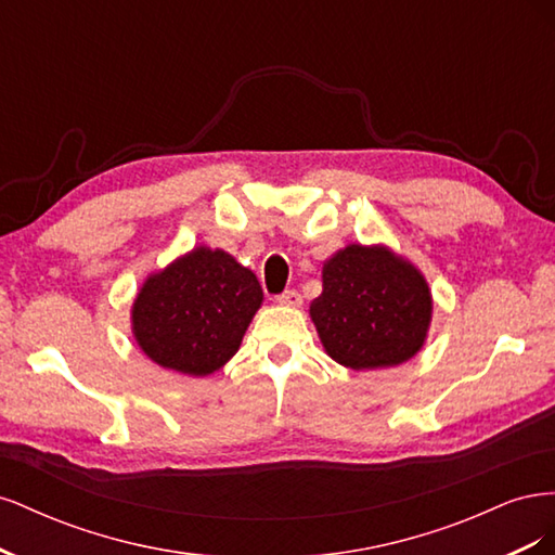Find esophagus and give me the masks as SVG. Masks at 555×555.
Returning a JSON list of instances; mask_svg holds the SVG:
<instances>
[{"label": "esophagus", "instance_id": "1", "mask_svg": "<svg viewBox=\"0 0 555 555\" xmlns=\"http://www.w3.org/2000/svg\"><path fill=\"white\" fill-rule=\"evenodd\" d=\"M278 304L287 306V308H298L300 304H304V298H300V294L296 289H287L278 296Z\"/></svg>", "mask_w": 555, "mask_h": 555}]
</instances>
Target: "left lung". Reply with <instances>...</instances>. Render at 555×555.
<instances>
[{"instance_id":"obj_1","label":"left lung","mask_w":555,"mask_h":555,"mask_svg":"<svg viewBox=\"0 0 555 555\" xmlns=\"http://www.w3.org/2000/svg\"><path fill=\"white\" fill-rule=\"evenodd\" d=\"M322 294L310 304L326 354L351 371L410 361L430 326L426 278L384 245H347L322 268Z\"/></svg>"}]
</instances>
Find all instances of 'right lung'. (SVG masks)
Listing matches in <instances>:
<instances>
[{
  "label": "right lung",
  "mask_w": 555,
  "mask_h": 555,
  "mask_svg": "<svg viewBox=\"0 0 555 555\" xmlns=\"http://www.w3.org/2000/svg\"><path fill=\"white\" fill-rule=\"evenodd\" d=\"M261 300L249 268L224 249L201 245L143 282L131 333L166 371L206 377L236 354Z\"/></svg>",
  "instance_id": "obj_1"
}]
</instances>
